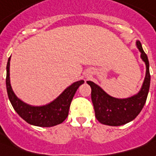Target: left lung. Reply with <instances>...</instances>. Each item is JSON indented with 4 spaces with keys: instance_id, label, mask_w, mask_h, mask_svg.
Returning a JSON list of instances; mask_svg holds the SVG:
<instances>
[{
    "instance_id": "left-lung-1",
    "label": "left lung",
    "mask_w": 156,
    "mask_h": 156,
    "mask_svg": "<svg viewBox=\"0 0 156 156\" xmlns=\"http://www.w3.org/2000/svg\"><path fill=\"white\" fill-rule=\"evenodd\" d=\"M136 46L141 53L140 57L146 63V67L145 80L137 94L128 98H116L108 95L93 82H87L92 88L91 98L94 107L96 118L101 124L112 126L126 124L138 116L146 103L151 83V75L149 70L150 65L147 55L143 50L139 40L136 41Z\"/></svg>"
}]
</instances>
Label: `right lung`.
<instances>
[{
    "label": "right lung",
    "mask_w": 156,
    "mask_h": 156,
    "mask_svg": "<svg viewBox=\"0 0 156 156\" xmlns=\"http://www.w3.org/2000/svg\"><path fill=\"white\" fill-rule=\"evenodd\" d=\"M10 61L6 65V90L9 100L19 116L29 124L42 127H50L58 125L66 119L73 98L83 80L75 82L61 93L57 98L44 106H31L19 99L12 90L10 81Z\"/></svg>",
    "instance_id": "add662e5"
}]
</instances>
